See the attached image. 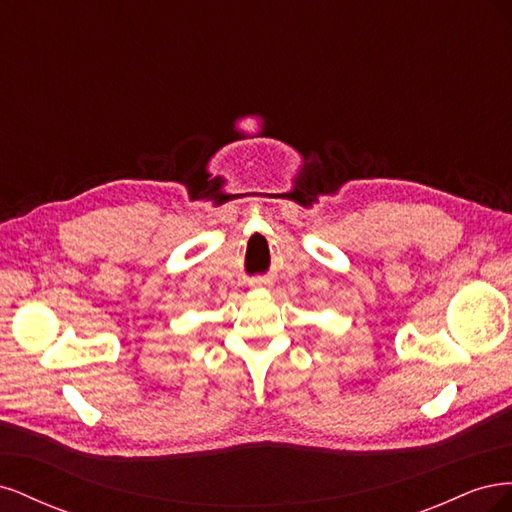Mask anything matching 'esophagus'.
Instances as JSON below:
<instances>
[{
  "instance_id": "34e87169",
  "label": "esophagus",
  "mask_w": 512,
  "mask_h": 512,
  "mask_svg": "<svg viewBox=\"0 0 512 512\" xmlns=\"http://www.w3.org/2000/svg\"><path fill=\"white\" fill-rule=\"evenodd\" d=\"M269 284H271L269 280H254L252 282V286H269Z\"/></svg>"
}]
</instances>
